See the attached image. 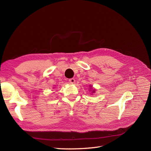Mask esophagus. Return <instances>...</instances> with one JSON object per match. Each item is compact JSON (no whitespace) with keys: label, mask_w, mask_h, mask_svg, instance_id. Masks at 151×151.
Wrapping results in <instances>:
<instances>
[{"label":"esophagus","mask_w":151,"mask_h":151,"mask_svg":"<svg viewBox=\"0 0 151 151\" xmlns=\"http://www.w3.org/2000/svg\"><path fill=\"white\" fill-rule=\"evenodd\" d=\"M68 82H69V83H70V84H74V83H75L76 80H75V79L72 78V79H70L69 80H68Z\"/></svg>","instance_id":"obj_1"}]
</instances>
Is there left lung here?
I'll return each mask as SVG.
<instances>
[{
  "mask_svg": "<svg viewBox=\"0 0 151 151\" xmlns=\"http://www.w3.org/2000/svg\"><path fill=\"white\" fill-rule=\"evenodd\" d=\"M90 87H91V86H90ZM93 91H94V90H93ZM93 93H94V92H95V91H93Z\"/></svg>",
  "mask_w": 151,
  "mask_h": 151,
  "instance_id": "8db88e82",
  "label": "left lung"
}]
</instances>
